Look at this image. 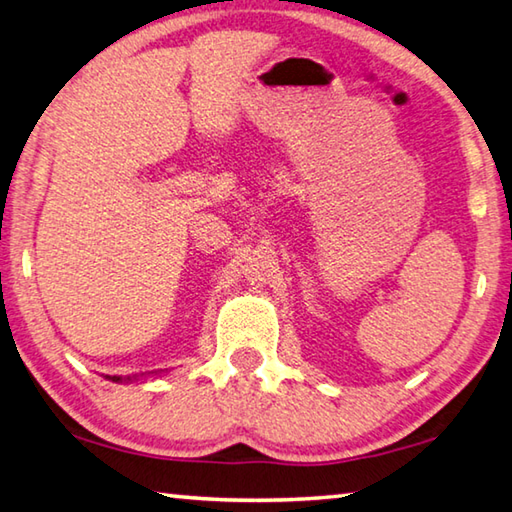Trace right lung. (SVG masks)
<instances>
[{
    "mask_svg": "<svg viewBox=\"0 0 512 512\" xmlns=\"http://www.w3.org/2000/svg\"><path fill=\"white\" fill-rule=\"evenodd\" d=\"M112 382H121V378H119V375H112V378H110ZM130 380V378H128Z\"/></svg>",
    "mask_w": 512,
    "mask_h": 512,
    "instance_id": "1",
    "label": "right lung"
}]
</instances>
